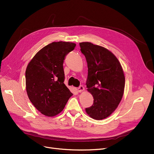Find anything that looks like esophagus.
I'll list each match as a JSON object with an SVG mask.
<instances>
[{
  "label": "esophagus",
  "instance_id": "34e87169",
  "mask_svg": "<svg viewBox=\"0 0 154 154\" xmlns=\"http://www.w3.org/2000/svg\"><path fill=\"white\" fill-rule=\"evenodd\" d=\"M78 91L79 92H81L85 91V88L83 87V86H79V87L78 88Z\"/></svg>",
  "mask_w": 154,
  "mask_h": 154
}]
</instances>
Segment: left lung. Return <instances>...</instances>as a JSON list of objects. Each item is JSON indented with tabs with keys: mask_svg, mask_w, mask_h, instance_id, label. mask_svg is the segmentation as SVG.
<instances>
[{
	"mask_svg": "<svg viewBox=\"0 0 154 154\" xmlns=\"http://www.w3.org/2000/svg\"><path fill=\"white\" fill-rule=\"evenodd\" d=\"M88 68V91L94 97L87 114L94 120L109 117L117 108L123 96L125 78L115 55L103 47L91 42L79 43Z\"/></svg>",
	"mask_w": 154,
	"mask_h": 154,
	"instance_id": "1",
	"label": "left lung"
}]
</instances>
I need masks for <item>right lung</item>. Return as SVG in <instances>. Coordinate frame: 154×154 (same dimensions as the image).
I'll list each match as a JSON object with an SVG mask.
<instances>
[{"instance_id":"1","label":"right lung","mask_w":154,"mask_h":154,"mask_svg":"<svg viewBox=\"0 0 154 154\" xmlns=\"http://www.w3.org/2000/svg\"><path fill=\"white\" fill-rule=\"evenodd\" d=\"M76 44L54 42L44 47L28 63L26 72L28 96L36 109L45 116L60 113L73 95L63 83V63Z\"/></svg>"}]
</instances>
